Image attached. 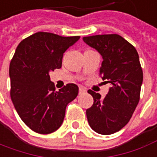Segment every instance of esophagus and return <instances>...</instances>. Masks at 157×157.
<instances>
[{
    "label": "esophagus",
    "instance_id": "34e87169",
    "mask_svg": "<svg viewBox=\"0 0 157 157\" xmlns=\"http://www.w3.org/2000/svg\"><path fill=\"white\" fill-rule=\"evenodd\" d=\"M86 90L85 89V88H83V87H80L79 88V95H82V94H85L86 93Z\"/></svg>",
    "mask_w": 157,
    "mask_h": 157
}]
</instances>
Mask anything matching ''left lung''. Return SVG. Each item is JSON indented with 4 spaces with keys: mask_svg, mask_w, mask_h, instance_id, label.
I'll return each instance as SVG.
<instances>
[{
    "mask_svg": "<svg viewBox=\"0 0 157 157\" xmlns=\"http://www.w3.org/2000/svg\"><path fill=\"white\" fill-rule=\"evenodd\" d=\"M102 57L100 73L111 87L104 98L89 90L93 105L86 110L90 126L102 135L113 134L129 122L139 101L143 71L136 48L117 34L83 37Z\"/></svg>",
    "mask_w": 157,
    "mask_h": 157,
    "instance_id": "8db88e82",
    "label": "left lung"
}]
</instances>
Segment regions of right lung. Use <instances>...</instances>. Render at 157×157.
<instances>
[{
	"mask_svg": "<svg viewBox=\"0 0 157 157\" xmlns=\"http://www.w3.org/2000/svg\"><path fill=\"white\" fill-rule=\"evenodd\" d=\"M80 36L37 32L20 42L9 67L11 99L29 128L48 134L60 128L66 108L78 94L75 84L56 91L49 72L61 67L63 54Z\"/></svg>",
	"mask_w": 157,
	"mask_h": 157,
	"instance_id": "right-lung-1",
	"label": "right lung"
}]
</instances>
